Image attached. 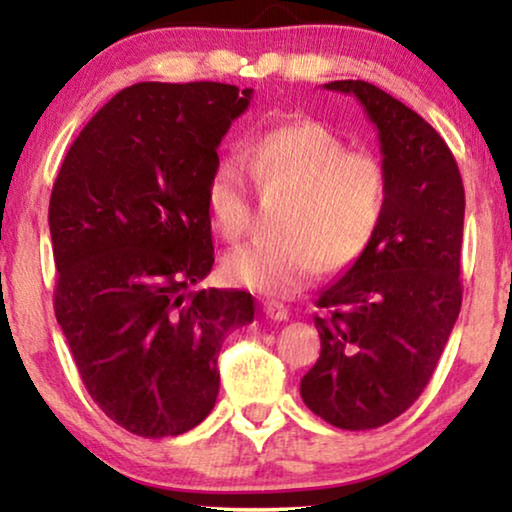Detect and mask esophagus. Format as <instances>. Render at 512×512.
I'll return each instance as SVG.
<instances>
[{
	"label": "esophagus",
	"instance_id": "34e87169",
	"mask_svg": "<svg viewBox=\"0 0 512 512\" xmlns=\"http://www.w3.org/2000/svg\"><path fill=\"white\" fill-rule=\"evenodd\" d=\"M263 312H265V317L272 319V321H286V319H289V307L277 303V300H265Z\"/></svg>",
	"mask_w": 512,
	"mask_h": 512
}]
</instances>
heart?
<instances>
[{
	"instance_id": "heart-1",
	"label": "heart",
	"mask_w": 512,
	"mask_h": 512,
	"mask_svg": "<svg viewBox=\"0 0 512 512\" xmlns=\"http://www.w3.org/2000/svg\"><path fill=\"white\" fill-rule=\"evenodd\" d=\"M263 193H286L282 237L244 244L226 258L233 282L265 296H293L321 268L340 270L366 254L387 209V172L373 153L314 121H293L249 139L242 151ZM207 209L226 240H240L251 219L247 172L240 158H221L207 177Z\"/></svg>"
}]
</instances>
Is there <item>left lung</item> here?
Masks as SVG:
<instances>
[{
    "instance_id": "left-lung-1",
    "label": "left lung",
    "mask_w": 512,
    "mask_h": 512,
    "mask_svg": "<svg viewBox=\"0 0 512 512\" xmlns=\"http://www.w3.org/2000/svg\"><path fill=\"white\" fill-rule=\"evenodd\" d=\"M377 128L387 209L373 244L319 293L321 354L300 380L314 415L347 431L389 424L417 401L461 310L464 184L443 137L368 81H331Z\"/></svg>"
}]
</instances>
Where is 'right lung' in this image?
<instances>
[{"label": "right lung", "mask_w": 512, "mask_h": 512, "mask_svg": "<svg viewBox=\"0 0 512 512\" xmlns=\"http://www.w3.org/2000/svg\"><path fill=\"white\" fill-rule=\"evenodd\" d=\"M251 93L135 83L90 118L53 184L55 319L90 398L135 436L198 426L223 340L254 321L251 293L195 289L214 265L207 177Z\"/></svg>", "instance_id": "add662e5"}]
</instances>
